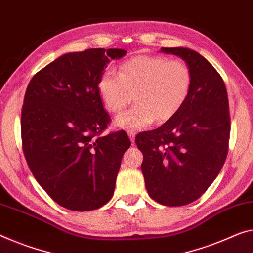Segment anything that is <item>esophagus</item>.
I'll return each instance as SVG.
<instances>
[{"label":"esophagus","instance_id":"34e87169","mask_svg":"<svg viewBox=\"0 0 253 253\" xmlns=\"http://www.w3.org/2000/svg\"><path fill=\"white\" fill-rule=\"evenodd\" d=\"M127 135H129V138L132 142H134V138H135V131H132V130H129L127 131Z\"/></svg>","mask_w":253,"mask_h":253}]
</instances>
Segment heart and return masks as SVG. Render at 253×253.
Returning <instances> with one entry per match:
<instances>
[{
	"label": "heart",
	"instance_id": "1",
	"mask_svg": "<svg viewBox=\"0 0 253 253\" xmlns=\"http://www.w3.org/2000/svg\"><path fill=\"white\" fill-rule=\"evenodd\" d=\"M190 87L191 71L184 62L157 55L132 57L120 65L118 75L103 73L97 84L105 108L112 113L129 105L133 95L137 104L115 119L116 126L132 131L175 115L188 98Z\"/></svg>",
	"mask_w": 253,
	"mask_h": 253
}]
</instances>
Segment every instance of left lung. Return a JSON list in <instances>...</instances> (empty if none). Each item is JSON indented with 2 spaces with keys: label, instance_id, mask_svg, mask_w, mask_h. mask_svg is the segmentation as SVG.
I'll list each match as a JSON object with an SVG mask.
<instances>
[{
  "label": "left lung",
  "instance_id": "1",
  "mask_svg": "<svg viewBox=\"0 0 253 253\" xmlns=\"http://www.w3.org/2000/svg\"><path fill=\"white\" fill-rule=\"evenodd\" d=\"M185 61L191 87L183 106L153 131L135 137L143 155L141 170L151 199L169 207L200 198L220 172L227 156L230 112L225 84L196 50L162 47Z\"/></svg>",
  "mask_w": 253,
  "mask_h": 253
}]
</instances>
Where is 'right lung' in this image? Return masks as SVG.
Wrapping results in <instances>:
<instances>
[{
    "label": "right lung",
    "instance_id": "add662e5",
    "mask_svg": "<svg viewBox=\"0 0 253 253\" xmlns=\"http://www.w3.org/2000/svg\"><path fill=\"white\" fill-rule=\"evenodd\" d=\"M121 48L67 53L33 77L21 113L22 147L36 181L62 207L100 208L113 197L122 156L131 146L124 131L99 137L111 121L99 78Z\"/></svg>",
    "mask_w": 253,
    "mask_h": 253
}]
</instances>
